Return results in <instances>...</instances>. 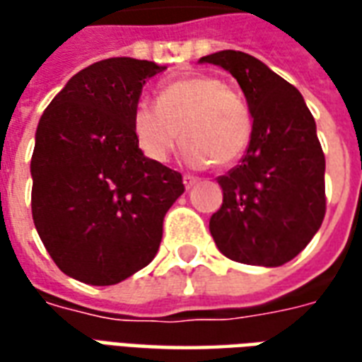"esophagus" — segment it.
Returning <instances> with one entry per match:
<instances>
[{
    "label": "esophagus",
    "instance_id": "1",
    "mask_svg": "<svg viewBox=\"0 0 362 362\" xmlns=\"http://www.w3.org/2000/svg\"><path fill=\"white\" fill-rule=\"evenodd\" d=\"M197 182H199V178H196V176H189V174H186V176H184V186H186V189L194 188Z\"/></svg>",
    "mask_w": 362,
    "mask_h": 362
}]
</instances>
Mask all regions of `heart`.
<instances>
[{"instance_id":"heart-1","label":"heart","mask_w":362,"mask_h":362,"mask_svg":"<svg viewBox=\"0 0 362 362\" xmlns=\"http://www.w3.org/2000/svg\"><path fill=\"white\" fill-rule=\"evenodd\" d=\"M132 132L143 155L166 163L178 141L192 165H235L254 134L243 95L211 75H189L160 87L157 103L141 100L132 112Z\"/></svg>"}]
</instances>
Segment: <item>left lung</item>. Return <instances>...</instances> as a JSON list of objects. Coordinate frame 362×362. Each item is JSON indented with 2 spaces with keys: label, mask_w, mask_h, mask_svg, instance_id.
Listing matches in <instances>:
<instances>
[{
  "label": "left lung",
  "mask_w": 362,
  "mask_h": 362,
  "mask_svg": "<svg viewBox=\"0 0 362 362\" xmlns=\"http://www.w3.org/2000/svg\"><path fill=\"white\" fill-rule=\"evenodd\" d=\"M199 62L227 69L243 89L254 134L240 163L217 178L223 204L209 219L217 248L248 266L277 267L306 248L326 215V157L303 95L250 54Z\"/></svg>",
  "instance_id": "8db88e82"
}]
</instances>
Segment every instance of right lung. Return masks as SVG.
Masks as SVG:
<instances>
[{
    "label": "right lung",
    "instance_id": "add662e5",
    "mask_svg": "<svg viewBox=\"0 0 362 362\" xmlns=\"http://www.w3.org/2000/svg\"><path fill=\"white\" fill-rule=\"evenodd\" d=\"M165 66L100 59L74 75L36 129L33 219L62 272L116 285L155 258L182 174L143 155L132 112L145 81Z\"/></svg>",
    "mask_w": 362,
    "mask_h": 362
}]
</instances>
